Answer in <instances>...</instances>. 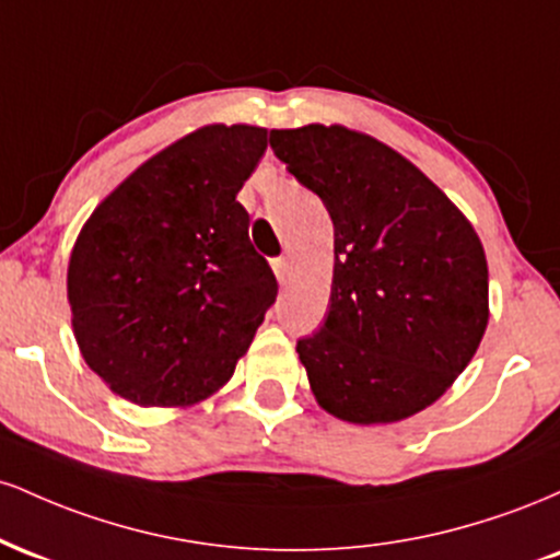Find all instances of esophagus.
<instances>
[{
  "mask_svg": "<svg viewBox=\"0 0 560 560\" xmlns=\"http://www.w3.org/2000/svg\"><path fill=\"white\" fill-rule=\"evenodd\" d=\"M273 273H276V279H279V281H287V276H289V258H287V255H281V258H273Z\"/></svg>",
  "mask_w": 560,
  "mask_h": 560,
  "instance_id": "1",
  "label": "esophagus"
}]
</instances>
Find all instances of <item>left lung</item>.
I'll list each match as a JSON object with an SVG mask.
<instances>
[{
    "label": "left lung",
    "mask_w": 560,
    "mask_h": 560,
    "mask_svg": "<svg viewBox=\"0 0 560 560\" xmlns=\"http://www.w3.org/2000/svg\"><path fill=\"white\" fill-rule=\"evenodd\" d=\"M273 155L320 197L334 223L324 324L298 339L318 405L352 423H389L432 405L487 329L477 231L423 173L342 126L271 131Z\"/></svg>",
    "instance_id": "obj_1"
}]
</instances>
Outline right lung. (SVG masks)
Here are the masks:
<instances>
[{
    "instance_id": "add662e5",
    "label": "right lung",
    "mask_w": 560,
    "mask_h": 560,
    "mask_svg": "<svg viewBox=\"0 0 560 560\" xmlns=\"http://www.w3.org/2000/svg\"><path fill=\"white\" fill-rule=\"evenodd\" d=\"M268 139L205 126L147 160L94 210L68 266L83 361L126 400L191 405L234 374L276 276L236 195Z\"/></svg>"
}]
</instances>
